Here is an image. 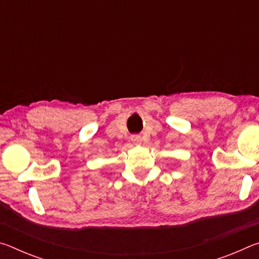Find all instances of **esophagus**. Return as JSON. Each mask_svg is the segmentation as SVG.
<instances>
[{
  "mask_svg": "<svg viewBox=\"0 0 259 259\" xmlns=\"http://www.w3.org/2000/svg\"><path fill=\"white\" fill-rule=\"evenodd\" d=\"M131 140H133V142H136V143H140V136L139 135H133L131 136Z\"/></svg>",
  "mask_w": 259,
  "mask_h": 259,
  "instance_id": "34e87169",
  "label": "esophagus"
}]
</instances>
